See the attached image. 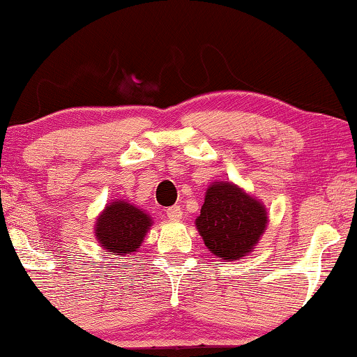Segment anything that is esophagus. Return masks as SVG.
Instances as JSON below:
<instances>
[{
  "instance_id": "obj_1",
  "label": "esophagus",
  "mask_w": 357,
  "mask_h": 357,
  "mask_svg": "<svg viewBox=\"0 0 357 357\" xmlns=\"http://www.w3.org/2000/svg\"><path fill=\"white\" fill-rule=\"evenodd\" d=\"M165 214H167V218L170 219V221H178V219H182V208L177 206V204H174V206L167 208V211H165Z\"/></svg>"
}]
</instances>
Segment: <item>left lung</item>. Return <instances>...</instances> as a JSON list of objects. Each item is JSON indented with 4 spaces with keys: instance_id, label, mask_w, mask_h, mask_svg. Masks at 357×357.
Wrapping results in <instances>:
<instances>
[{
    "instance_id": "1",
    "label": "left lung",
    "mask_w": 357,
    "mask_h": 357,
    "mask_svg": "<svg viewBox=\"0 0 357 357\" xmlns=\"http://www.w3.org/2000/svg\"><path fill=\"white\" fill-rule=\"evenodd\" d=\"M204 245L222 261L242 260L268 226V213L260 199L232 182H213L195 219Z\"/></svg>"
}]
</instances>
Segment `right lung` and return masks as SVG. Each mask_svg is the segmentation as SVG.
Listing matches in <instances>:
<instances>
[{
	"mask_svg": "<svg viewBox=\"0 0 357 357\" xmlns=\"http://www.w3.org/2000/svg\"><path fill=\"white\" fill-rule=\"evenodd\" d=\"M151 226L153 219L148 213L125 199H114L97 216L94 232L105 252L115 257H128L138 252Z\"/></svg>",
	"mask_w": 357,
	"mask_h": 357,
	"instance_id": "right-lung-1",
	"label": "right lung"
}]
</instances>
